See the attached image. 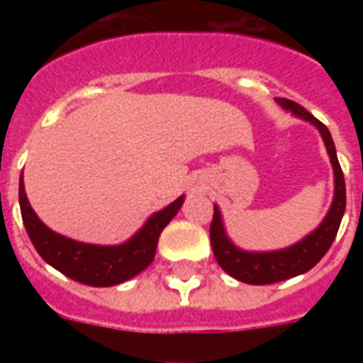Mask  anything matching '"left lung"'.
Wrapping results in <instances>:
<instances>
[{"label":"left lung","mask_w":363,"mask_h":363,"mask_svg":"<svg viewBox=\"0 0 363 363\" xmlns=\"http://www.w3.org/2000/svg\"><path fill=\"white\" fill-rule=\"evenodd\" d=\"M276 103L280 104L284 111H289L294 116L309 122L319 130L325 147H327L330 165H333V173H335V196H333V204L328 208L327 216L319 223V228L313 229L309 235L299 239L297 243L289 245L286 249H278V251H245L241 247H237L225 231L220 208L213 206V220L210 225L213 257L231 278L245 281V284H252V286H264V284L288 280V278L311 270L330 249V245L338 233V228H340L344 210H346L344 174L338 157H336L335 142H333L328 128L315 118L311 112L305 111L301 104L288 101V99H276Z\"/></svg>","instance_id":"1"}]
</instances>
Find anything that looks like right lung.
Listing matches in <instances>:
<instances>
[{"label": "right lung", "mask_w": 363, "mask_h": 363, "mask_svg": "<svg viewBox=\"0 0 363 363\" xmlns=\"http://www.w3.org/2000/svg\"><path fill=\"white\" fill-rule=\"evenodd\" d=\"M184 202V194L163 210L151 213L147 221L128 241L120 245L82 243L64 237L44 225L43 220L28 204L23 174L19 179V204L23 223L36 252L50 267L66 274L67 278L95 288H108L134 278L150 267L155 259V249L161 231L173 220Z\"/></svg>", "instance_id": "right-lung-1"}]
</instances>
